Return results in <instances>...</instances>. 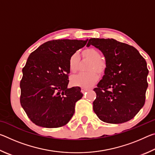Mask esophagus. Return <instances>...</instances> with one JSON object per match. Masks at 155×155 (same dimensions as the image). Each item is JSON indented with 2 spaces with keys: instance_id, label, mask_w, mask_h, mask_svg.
Segmentation results:
<instances>
[{
  "instance_id": "1",
  "label": "esophagus",
  "mask_w": 155,
  "mask_h": 155,
  "mask_svg": "<svg viewBox=\"0 0 155 155\" xmlns=\"http://www.w3.org/2000/svg\"><path fill=\"white\" fill-rule=\"evenodd\" d=\"M88 89L87 88H85V87H82L81 88V91H82L83 93H85L86 91H87Z\"/></svg>"
}]
</instances>
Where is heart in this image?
<instances>
[{
  "instance_id": "obj_1",
  "label": "heart",
  "mask_w": 155,
  "mask_h": 155,
  "mask_svg": "<svg viewBox=\"0 0 155 155\" xmlns=\"http://www.w3.org/2000/svg\"><path fill=\"white\" fill-rule=\"evenodd\" d=\"M84 59L90 61L87 65V70L89 72H81L79 74L72 77L71 83L73 85L80 86L82 87H89L94 85L98 79V75L101 74L104 72L106 68V63L104 60L101 58L99 52L94 48H87L84 50L82 52ZM79 59L77 54L71 56L69 61L70 69L73 72L77 71L78 68Z\"/></svg>"
}]
</instances>
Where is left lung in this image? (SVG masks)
I'll return each mask as SVG.
<instances>
[{
  "label": "left lung",
  "instance_id": "8db88e82",
  "mask_svg": "<svg viewBox=\"0 0 155 155\" xmlns=\"http://www.w3.org/2000/svg\"><path fill=\"white\" fill-rule=\"evenodd\" d=\"M104 54L106 68L103 79L94 89L93 109L98 118L109 124L133 119L145 103L148 70L137 49L114 39L91 38L87 46Z\"/></svg>",
  "mask_w": 155,
  "mask_h": 155
}]
</instances>
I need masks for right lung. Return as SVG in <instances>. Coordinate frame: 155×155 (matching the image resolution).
Returning <instances> with one entry per match:
<instances>
[{"label": "right lung", "instance_id": "right-lung-1", "mask_svg": "<svg viewBox=\"0 0 155 155\" xmlns=\"http://www.w3.org/2000/svg\"><path fill=\"white\" fill-rule=\"evenodd\" d=\"M87 40L48 41L28 57L20 83V104L35 124L58 128L72 118L83 94L79 87L68 88L69 61Z\"/></svg>", "mask_w": 155, "mask_h": 155}]
</instances>
